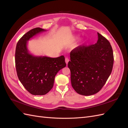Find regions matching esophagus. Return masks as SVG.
I'll return each instance as SVG.
<instances>
[{"instance_id": "34e87169", "label": "esophagus", "mask_w": 128, "mask_h": 128, "mask_svg": "<svg viewBox=\"0 0 128 128\" xmlns=\"http://www.w3.org/2000/svg\"><path fill=\"white\" fill-rule=\"evenodd\" d=\"M69 61V60L68 58H66V59H65V62H66V63L67 64H68Z\"/></svg>"}]
</instances>
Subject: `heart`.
<instances>
[{"mask_svg":"<svg viewBox=\"0 0 128 128\" xmlns=\"http://www.w3.org/2000/svg\"><path fill=\"white\" fill-rule=\"evenodd\" d=\"M75 39H76V40H77V39H78V37H76V38H75Z\"/></svg>","mask_w":128,"mask_h":128,"instance_id":"1","label":"heart"}]
</instances>
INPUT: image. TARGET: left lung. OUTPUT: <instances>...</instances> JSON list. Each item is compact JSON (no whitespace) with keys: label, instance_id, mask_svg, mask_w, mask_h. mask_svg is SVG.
Returning a JSON list of instances; mask_svg holds the SVG:
<instances>
[{"label":"left lung","instance_id":"8db88e82","mask_svg":"<svg viewBox=\"0 0 128 128\" xmlns=\"http://www.w3.org/2000/svg\"><path fill=\"white\" fill-rule=\"evenodd\" d=\"M96 43L80 46L70 52L68 67L73 88L80 94L91 96L98 92L112 72L113 49L105 37L98 32Z\"/></svg>","mask_w":128,"mask_h":128}]
</instances>
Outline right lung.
<instances>
[{"label":"right lung","mask_w":128,"mask_h":128,"mask_svg":"<svg viewBox=\"0 0 128 128\" xmlns=\"http://www.w3.org/2000/svg\"><path fill=\"white\" fill-rule=\"evenodd\" d=\"M45 30L32 29L18 42L15 50V67L18 78L26 90L33 95H44L53 86L54 78L66 66L64 56L58 58L34 56L29 53L27 42Z\"/></svg>","instance_id":"obj_1"}]
</instances>
